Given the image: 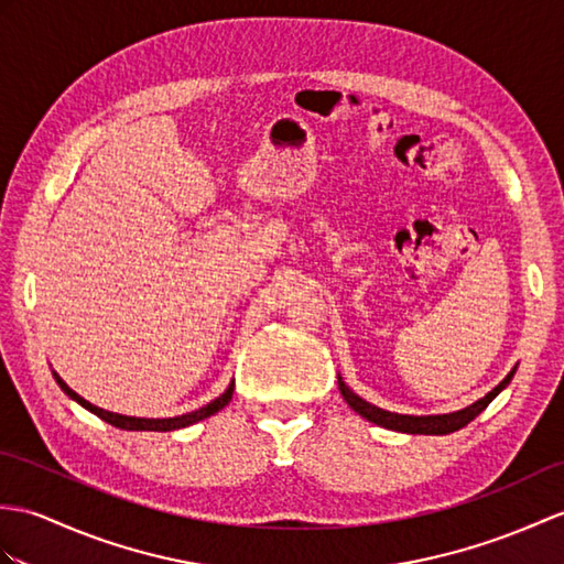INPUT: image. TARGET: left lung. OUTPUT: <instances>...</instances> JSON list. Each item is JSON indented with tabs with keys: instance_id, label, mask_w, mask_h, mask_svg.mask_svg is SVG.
<instances>
[{
	"instance_id": "1",
	"label": "left lung",
	"mask_w": 564,
	"mask_h": 564,
	"mask_svg": "<svg viewBox=\"0 0 564 564\" xmlns=\"http://www.w3.org/2000/svg\"><path fill=\"white\" fill-rule=\"evenodd\" d=\"M517 368L509 372L500 384H497L492 391H488L486 397L478 399L476 403L466 405L462 411H454V413H444V415H401V413H391L384 409H377V405L368 403L365 399H360L358 394H352V391L346 387V382L338 375V391H341V397L346 399V403L350 405L352 411L360 413L362 417H368L370 423L379 425V427H389V430H397V432H409V435H449V432L462 430L464 425H468L470 421L478 413H482L488 409V403L500 394V391L512 382Z\"/></svg>"
}]
</instances>
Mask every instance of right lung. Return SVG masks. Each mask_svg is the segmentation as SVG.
Returning a JSON list of instances; mask_svg holds the SVG:
<instances>
[{"label":"right lung","mask_w":564,"mask_h":564,"mask_svg":"<svg viewBox=\"0 0 564 564\" xmlns=\"http://www.w3.org/2000/svg\"><path fill=\"white\" fill-rule=\"evenodd\" d=\"M52 377L57 379V384H59V389L64 391V394H67L69 399H74L78 405H84L86 411L98 415L100 421L110 423V425L120 427V430H151V432H170V430H180V427H187V425H194V423L204 421V417L218 413L220 409H226L228 401L232 399V389H235V382H230L228 389L223 391L218 399L202 405L199 411H192V413H185V415H175V417H134V415H120V413H110V411H105V409H98V405L88 403L86 399L78 397L74 389H69L67 382H64V379L55 370H52Z\"/></svg>","instance_id":"right-lung-1"}]
</instances>
